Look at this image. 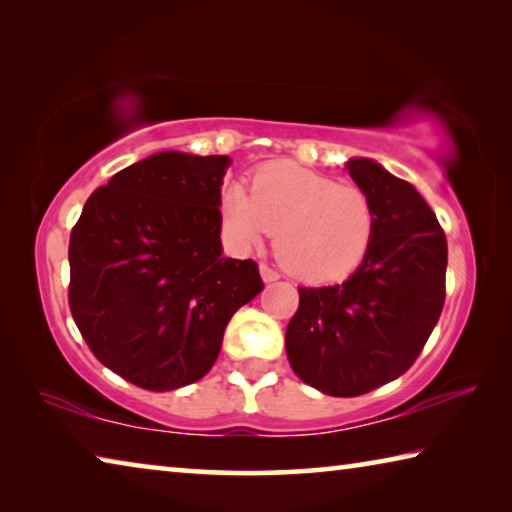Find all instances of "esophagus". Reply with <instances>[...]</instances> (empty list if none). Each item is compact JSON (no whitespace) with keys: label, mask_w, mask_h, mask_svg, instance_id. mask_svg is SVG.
<instances>
[{"label":"esophagus","mask_w":512,"mask_h":512,"mask_svg":"<svg viewBox=\"0 0 512 512\" xmlns=\"http://www.w3.org/2000/svg\"><path fill=\"white\" fill-rule=\"evenodd\" d=\"M259 273H262V280H264V282H275V280H280V273H277L275 268H271L268 264H262V266H259Z\"/></svg>","instance_id":"esophagus-1"}]
</instances>
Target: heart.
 I'll list each match as a JSON object with an SVG mask.
<instances>
[{
    "instance_id": "heart-1",
    "label": "heart",
    "mask_w": 512,
    "mask_h": 512,
    "mask_svg": "<svg viewBox=\"0 0 512 512\" xmlns=\"http://www.w3.org/2000/svg\"><path fill=\"white\" fill-rule=\"evenodd\" d=\"M223 225L239 246H257L275 235V255L300 280L332 282L352 273L375 239L377 210L354 183L271 162L244 187L225 189Z\"/></svg>"
}]
</instances>
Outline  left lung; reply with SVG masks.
Segmentation results:
<instances>
[{
	"label": "left lung",
	"mask_w": 512,
	"mask_h": 512,
	"mask_svg": "<svg viewBox=\"0 0 512 512\" xmlns=\"http://www.w3.org/2000/svg\"><path fill=\"white\" fill-rule=\"evenodd\" d=\"M345 167L375 203V239L343 284L298 287L284 343L305 384L357 397L404 375L420 357L445 305L447 239L406 180L366 158Z\"/></svg>",
	"instance_id": "1"
}]
</instances>
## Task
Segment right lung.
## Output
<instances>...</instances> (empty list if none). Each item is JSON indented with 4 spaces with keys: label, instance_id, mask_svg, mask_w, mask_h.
I'll return each instance as SVG.
<instances>
[{
    "label": "right lung",
    "instance_id": "add662e5",
    "mask_svg": "<svg viewBox=\"0 0 512 512\" xmlns=\"http://www.w3.org/2000/svg\"><path fill=\"white\" fill-rule=\"evenodd\" d=\"M228 155L164 151L94 189L69 235V311L103 366L146 391L205 377L232 314L264 289L223 257Z\"/></svg>",
    "mask_w": 512,
    "mask_h": 512
}]
</instances>
